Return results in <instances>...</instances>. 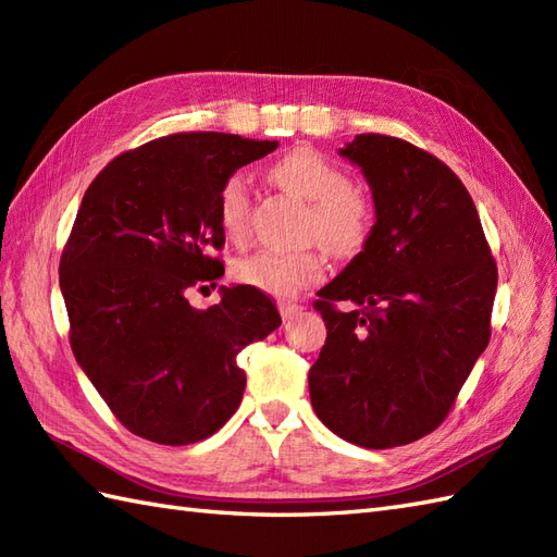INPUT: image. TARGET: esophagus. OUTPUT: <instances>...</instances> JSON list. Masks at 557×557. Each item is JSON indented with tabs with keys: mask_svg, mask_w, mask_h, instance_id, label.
Here are the masks:
<instances>
[{
	"mask_svg": "<svg viewBox=\"0 0 557 557\" xmlns=\"http://www.w3.org/2000/svg\"><path fill=\"white\" fill-rule=\"evenodd\" d=\"M301 311V306L299 304H292V301H280V313H282V318H285V321H289V318H294Z\"/></svg>",
	"mask_w": 557,
	"mask_h": 557,
	"instance_id": "obj_1",
	"label": "esophagus"
}]
</instances>
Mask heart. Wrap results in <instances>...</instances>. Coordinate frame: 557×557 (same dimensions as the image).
I'll list each match as a JSON object with an SVG mask.
<instances>
[{
    "instance_id": "heart-1",
    "label": "heart",
    "mask_w": 557,
    "mask_h": 557,
    "mask_svg": "<svg viewBox=\"0 0 557 557\" xmlns=\"http://www.w3.org/2000/svg\"><path fill=\"white\" fill-rule=\"evenodd\" d=\"M270 176L287 191L311 200L309 232L321 236L337 256L357 253L373 227V206L351 184L347 170L327 160L313 148H294L272 162ZM218 222L234 242H242L251 222V200L242 174H232L220 186ZM325 260L318 248L285 251V248H258L234 260L232 277L239 285L260 289L275 297H292L323 277Z\"/></svg>"
}]
</instances>
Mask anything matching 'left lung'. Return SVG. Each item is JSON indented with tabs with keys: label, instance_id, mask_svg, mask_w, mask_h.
I'll return each mask as SVG.
<instances>
[{
	"label": "left lung",
	"instance_id": "1",
	"mask_svg": "<svg viewBox=\"0 0 557 557\" xmlns=\"http://www.w3.org/2000/svg\"><path fill=\"white\" fill-rule=\"evenodd\" d=\"M373 191L363 251L318 292L327 339L311 405L345 441L385 449L419 441L455 407L488 347L498 265L459 176L409 140L359 134L339 150ZM337 300L359 310L339 312Z\"/></svg>",
	"mask_w": 557,
	"mask_h": 557
}]
</instances>
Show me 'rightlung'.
<instances>
[{
  "mask_svg": "<svg viewBox=\"0 0 557 557\" xmlns=\"http://www.w3.org/2000/svg\"><path fill=\"white\" fill-rule=\"evenodd\" d=\"M275 148L215 132L162 136L116 156L81 200L59 260L69 342L138 437L191 445L220 431L246 387L236 357L282 323L246 285L224 287L206 311L186 299L224 275L220 186Z\"/></svg>",
  "mask_w": 557,
  "mask_h": 557,
  "instance_id": "1",
  "label": "right lung"
}]
</instances>
